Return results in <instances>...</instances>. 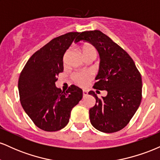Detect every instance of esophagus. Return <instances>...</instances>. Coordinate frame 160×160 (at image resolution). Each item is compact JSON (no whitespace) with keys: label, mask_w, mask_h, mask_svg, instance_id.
Wrapping results in <instances>:
<instances>
[{"label":"esophagus","mask_w":160,"mask_h":160,"mask_svg":"<svg viewBox=\"0 0 160 160\" xmlns=\"http://www.w3.org/2000/svg\"><path fill=\"white\" fill-rule=\"evenodd\" d=\"M87 95H88V92L87 91L82 90V95H83V97H86Z\"/></svg>","instance_id":"34e87169"}]
</instances>
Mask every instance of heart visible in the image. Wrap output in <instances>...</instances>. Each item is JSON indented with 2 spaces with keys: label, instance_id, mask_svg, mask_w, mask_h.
<instances>
[{
  "label": "heart",
  "instance_id": "obj_1",
  "mask_svg": "<svg viewBox=\"0 0 160 160\" xmlns=\"http://www.w3.org/2000/svg\"><path fill=\"white\" fill-rule=\"evenodd\" d=\"M82 50L83 56H86L91 52L96 53V49L95 47L89 44L84 45L82 47ZM71 78L77 85L81 86V87H85L92 80L93 74L91 71H76L71 75Z\"/></svg>",
  "mask_w": 160,
  "mask_h": 160
}]
</instances>
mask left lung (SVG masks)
I'll list each match as a JSON object with an SVG mask.
<instances>
[{
  "label": "left lung",
  "mask_w": 160,
  "mask_h": 160,
  "mask_svg": "<svg viewBox=\"0 0 160 160\" xmlns=\"http://www.w3.org/2000/svg\"><path fill=\"white\" fill-rule=\"evenodd\" d=\"M82 40L94 46L101 57L93 88L108 92L107 96L100 98L95 92H89L96 100L94 107L89 110L91 124L102 132L120 131L127 126L141 104L140 72L129 55L100 31L80 33L75 43Z\"/></svg>",
  "instance_id": "obj_1"
}]
</instances>
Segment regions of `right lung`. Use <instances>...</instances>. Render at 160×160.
I'll use <instances>...</instances> for the list:
<instances>
[{
  "label": "right lung",
  "mask_w": 160,
  "mask_h": 160,
  "mask_svg": "<svg viewBox=\"0 0 160 160\" xmlns=\"http://www.w3.org/2000/svg\"><path fill=\"white\" fill-rule=\"evenodd\" d=\"M79 34L70 32L53 38L30 57L20 74V102L34 125L43 131L65 127L72 108L82 98V89L75 85L63 92L55 84L64 70V55Z\"/></svg>",
  "instance_id": "obj_1"
}]
</instances>
